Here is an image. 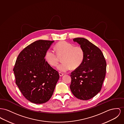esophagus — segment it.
Wrapping results in <instances>:
<instances>
[{
    "label": "esophagus",
    "instance_id": "1",
    "mask_svg": "<svg viewBox=\"0 0 124 124\" xmlns=\"http://www.w3.org/2000/svg\"><path fill=\"white\" fill-rule=\"evenodd\" d=\"M59 75H60V77H62V76H63V75H64V74H63V73H62L61 72H59Z\"/></svg>",
    "mask_w": 124,
    "mask_h": 124
}]
</instances>
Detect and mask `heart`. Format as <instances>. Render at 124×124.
<instances>
[{
	"instance_id": "heart-1",
	"label": "heart",
	"mask_w": 124,
	"mask_h": 124,
	"mask_svg": "<svg viewBox=\"0 0 124 124\" xmlns=\"http://www.w3.org/2000/svg\"><path fill=\"white\" fill-rule=\"evenodd\" d=\"M54 49L59 56L63 55L62 58L63 62L57 67L59 71L66 72L71 67L76 69L82 64L84 58V52L81 47L75 46L72 44L62 41L55 45ZM45 59L51 66L55 67L58 64V55L52 50H48L46 52Z\"/></svg>"
}]
</instances>
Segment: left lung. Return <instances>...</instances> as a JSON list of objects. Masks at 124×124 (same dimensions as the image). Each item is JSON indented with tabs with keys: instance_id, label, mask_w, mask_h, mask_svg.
I'll return each instance as SVG.
<instances>
[{
	"instance_id": "8db88e82",
	"label": "left lung",
	"mask_w": 124,
	"mask_h": 124,
	"mask_svg": "<svg viewBox=\"0 0 124 124\" xmlns=\"http://www.w3.org/2000/svg\"><path fill=\"white\" fill-rule=\"evenodd\" d=\"M84 52L82 64L71 72L70 89L78 99L88 100L99 93L105 78L106 62L98 47L82 38L73 39Z\"/></svg>"
}]
</instances>
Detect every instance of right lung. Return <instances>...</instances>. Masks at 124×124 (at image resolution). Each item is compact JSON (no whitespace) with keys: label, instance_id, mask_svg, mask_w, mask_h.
<instances>
[{"label":"right lung","instance_id":"add662e5","mask_svg":"<svg viewBox=\"0 0 124 124\" xmlns=\"http://www.w3.org/2000/svg\"><path fill=\"white\" fill-rule=\"evenodd\" d=\"M54 41L39 40L19 54L14 68L17 85L31 102L42 104L52 97L59 79L58 71L45 60V54Z\"/></svg>","mask_w":124,"mask_h":124}]
</instances>
